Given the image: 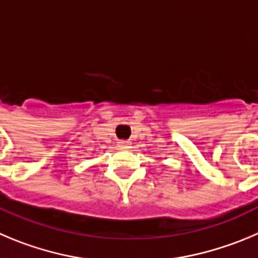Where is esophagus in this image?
I'll return each mask as SVG.
<instances>
[{"instance_id":"esophagus-1","label":"esophagus","mask_w":258,"mask_h":258,"mask_svg":"<svg viewBox=\"0 0 258 258\" xmlns=\"http://www.w3.org/2000/svg\"><path fill=\"white\" fill-rule=\"evenodd\" d=\"M118 145L121 146V148H127V146L130 145V143H127V141H119V143H118Z\"/></svg>"}]
</instances>
